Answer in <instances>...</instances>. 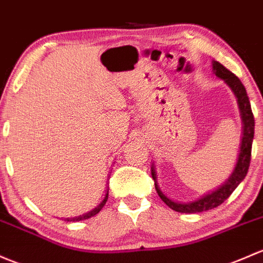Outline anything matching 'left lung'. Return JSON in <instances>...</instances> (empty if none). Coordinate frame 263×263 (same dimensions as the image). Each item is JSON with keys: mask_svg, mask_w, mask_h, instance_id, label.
Instances as JSON below:
<instances>
[{"mask_svg": "<svg viewBox=\"0 0 263 263\" xmlns=\"http://www.w3.org/2000/svg\"><path fill=\"white\" fill-rule=\"evenodd\" d=\"M213 69H214V74L218 78L223 79L227 84L231 87L238 99L239 109H241L242 121H243V136L241 143V153H239L238 162L234 168L233 174L231 178L227 180L220 187H218L215 192L211 194L205 195V197L198 199V200L192 201V203H176V201L170 200L167 197H165L161 193V190L157 187L156 184V175H155V170L153 167L151 174H153V179L155 180V189H156L157 194L161 198V200L170 206L173 211L179 213H200L209 211V209L217 208L220 204L224 203L226 199L229 198V195L234 192L237 186L239 185L245 176L247 175L248 167H250L251 162V153H252V141L253 135H255V117H253L252 108H251L250 98H248L247 92H246L245 85L239 81L238 77L234 76L232 71H229L226 66H223L219 62L213 63Z\"/></svg>", "mask_w": 263, "mask_h": 263, "instance_id": "obj_1", "label": "left lung"}]
</instances>
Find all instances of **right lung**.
Returning a JSON list of instances; mask_svg holds the SVG:
<instances>
[{
	"instance_id": "obj_1",
	"label": "right lung",
	"mask_w": 263,
	"mask_h": 263,
	"mask_svg": "<svg viewBox=\"0 0 263 263\" xmlns=\"http://www.w3.org/2000/svg\"><path fill=\"white\" fill-rule=\"evenodd\" d=\"M107 199H108V194H106V198L103 199V201H102V203L99 204V205L97 206V208L93 209L92 212L87 213V214H83V215H81V217H76V218H66V220H68V222H79V220H84V219H88V218L93 217V215H96L97 213H99V211H101V209L103 208L104 204H106V201H107Z\"/></svg>"
}]
</instances>
